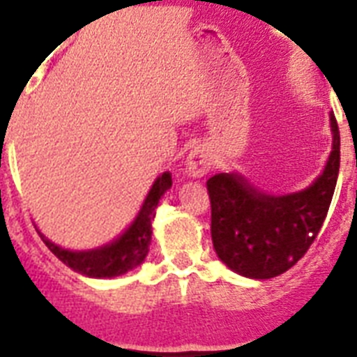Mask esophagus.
I'll list each match as a JSON object with an SVG mask.
<instances>
[{
	"label": "esophagus",
	"instance_id": "1",
	"mask_svg": "<svg viewBox=\"0 0 357 357\" xmlns=\"http://www.w3.org/2000/svg\"><path fill=\"white\" fill-rule=\"evenodd\" d=\"M208 153L205 149H194L190 150V153L187 155V161H185V169L190 178H204L205 174L208 172Z\"/></svg>",
	"mask_w": 357,
	"mask_h": 357
}]
</instances>
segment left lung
<instances>
[{"mask_svg": "<svg viewBox=\"0 0 357 357\" xmlns=\"http://www.w3.org/2000/svg\"><path fill=\"white\" fill-rule=\"evenodd\" d=\"M332 152L323 174L299 192L266 194L236 172L207 179L211 236L218 259L234 273L271 279L299 262L328 213L339 174V128L330 113Z\"/></svg>", "mask_w": 357, "mask_h": 357, "instance_id": "1", "label": "left lung"}]
</instances>
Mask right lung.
Wrapping results in <instances>:
<instances>
[{"instance_id":"1","label":"right lung","mask_w":357,"mask_h":357,"mask_svg":"<svg viewBox=\"0 0 357 357\" xmlns=\"http://www.w3.org/2000/svg\"><path fill=\"white\" fill-rule=\"evenodd\" d=\"M170 187H172V176L170 172H163L153 181L149 196L144 199L143 207L132 225L119 238L113 240L112 244H106L102 248L88 249V251H71V249H63L53 244L42 233L40 236H42L43 244L51 249V253H54V257H58L77 273H82L91 279H112V277L128 273L130 269L143 264L149 255L155 207H158L161 196Z\"/></svg>"}]
</instances>
